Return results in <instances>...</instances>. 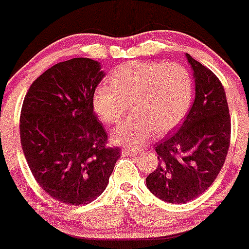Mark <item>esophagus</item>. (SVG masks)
<instances>
[{
  "label": "esophagus",
  "mask_w": 249,
  "mask_h": 249,
  "mask_svg": "<svg viewBox=\"0 0 249 249\" xmlns=\"http://www.w3.org/2000/svg\"><path fill=\"white\" fill-rule=\"evenodd\" d=\"M121 153H122V156L124 157H134L137 156L140 152H138L137 149H131V148H123Z\"/></svg>",
  "instance_id": "obj_1"
}]
</instances>
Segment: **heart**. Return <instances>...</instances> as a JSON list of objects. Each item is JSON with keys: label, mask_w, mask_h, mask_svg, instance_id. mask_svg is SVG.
I'll use <instances>...</instances> for the list:
<instances>
[{"label": "heart", "mask_w": 249, "mask_h": 249, "mask_svg": "<svg viewBox=\"0 0 249 249\" xmlns=\"http://www.w3.org/2000/svg\"><path fill=\"white\" fill-rule=\"evenodd\" d=\"M93 91L95 112L107 124L122 120L132 104L134 115L112 133L117 144L137 148L157 131L169 133L185 118L193 99V79L185 68L160 60L131 61L116 68Z\"/></svg>", "instance_id": "heart-1"}]
</instances>
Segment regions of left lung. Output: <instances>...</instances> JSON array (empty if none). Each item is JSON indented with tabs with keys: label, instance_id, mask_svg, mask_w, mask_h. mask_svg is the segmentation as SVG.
Segmentation results:
<instances>
[{
	"label": "left lung",
	"instance_id": "obj_1",
	"mask_svg": "<svg viewBox=\"0 0 249 249\" xmlns=\"http://www.w3.org/2000/svg\"><path fill=\"white\" fill-rule=\"evenodd\" d=\"M195 100L179 131L157 144L158 168L145 179L153 195L170 204L194 200L211 186L226 160L231 120L218 77L186 54Z\"/></svg>",
	"mask_w": 249,
	"mask_h": 249
}]
</instances>
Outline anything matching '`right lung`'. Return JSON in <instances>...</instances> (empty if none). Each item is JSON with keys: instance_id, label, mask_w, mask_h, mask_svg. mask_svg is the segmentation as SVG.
Here are the masks:
<instances>
[{"instance_id": "1", "label": "right lung", "mask_w": 249, "mask_h": 249, "mask_svg": "<svg viewBox=\"0 0 249 249\" xmlns=\"http://www.w3.org/2000/svg\"><path fill=\"white\" fill-rule=\"evenodd\" d=\"M105 76L99 61L55 64L29 88L19 118L20 144L40 188L67 205H85L108 184L118 148L93 113L92 95Z\"/></svg>"}]
</instances>
